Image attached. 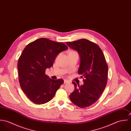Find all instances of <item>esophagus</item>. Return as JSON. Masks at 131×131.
<instances>
[{
    "label": "esophagus",
    "instance_id": "obj_1",
    "mask_svg": "<svg viewBox=\"0 0 131 131\" xmlns=\"http://www.w3.org/2000/svg\"><path fill=\"white\" fill-rule=\"evenodd\" d=\"M69 83V81L67 80H64V83Z\"/></svg>",
    "mask_w": 131,
    "mask_h": 131
}]
</instances>
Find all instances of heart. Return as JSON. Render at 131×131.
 <instances>
[{
  "mask_svg": "<svg viewBox=\"0 0 131 131\" xmlns=\"http://www.w3.org/2000/svg\"><path fill=\"white\" fill-rule=\"evenodd\" d=\"M72 52H73V51H72Z\"/></svg>",
  "mask_w": 131,
  "mask_h": 131,
  "instance_id": "heart-1",
  "label": "heart"
}]
</instances>
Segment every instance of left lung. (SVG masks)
<instances>
[{
    "label": "left lung",
    "instance_id": "8db88e82",
    "mask_svg": "<svg viewBox=\"0 0 131 131\" xmlns=\"http://www.w3.org/2000/svg\"><path fill=\"white\" fill-rule=\"evenodd\" d=\"M66 43L78 51L80 58L78 73L84 77L82 85L72 82L75 90L70 95V98L81 108L88 107L98 99L106 87L108 66L102 51L95 43L81 39Z\"/></svg>",
    "mask_w": 131,
    "mask_h": 131
}]
</instances>
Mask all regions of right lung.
Segmentation results:
<instances>
[{
  "mask_svg": "<svg viewBox=\"0 0 131 131\" xmlns=\"http://www.w3.org/2000/svg\"><path fill=\"white\" fill-rule=\"evenodd\" d=\"M64 43L41 38L23 50L18 63L19 83L27 97L36 104L51 100L63 80L51 79L45 70L51 68L57 56L68 49Z\"/></svg>",
  "mask_w": 131,
  "mask_h": 131,
  "instance_id": "obj_1",
  "label": "right lung"
}]
</instances>
